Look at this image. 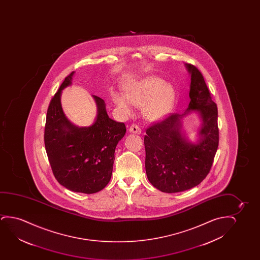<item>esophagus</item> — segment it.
<instances>
[{
	"label": "esophagus",
	"mask_w": 260,
	"mask_h": 260,
	"mask_svg": "<svg viewBox=\"0 0 260 260\" xmlns=\"http://www.w3.org/2000/svg\"><path fill=\"white\" fill-rule=\"evenodd\" d=\"M128 132H131V133H134V134H141V128L139 127V125L137 124H132L129 128H128Z\"/></svg>",
	"instance_id": "34e87169"
}]
</instances>
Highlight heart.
Returning <instances> with one entry per match:
<instances>
[{
    "label": "heart",
    "instance_id": "b5f03b06",
    "mask_svg": "<svg viewBox=\"0 0 260 260\" xmlns=\"http://www.w3.org/2000/svg\"><path fill=\"white\" fill-rule=\"evenodd\" d=\"M115 107L125 116L132 114V106L142 107L144 117L150 121H158L167 117L177 102V91L173 84L164 79L150 75L132 82L125 88L124 96L112 92Z\"/></svg>",
    "mask_w": 260,
    "mask_h": 260
}]
</instances>
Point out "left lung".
Segmentation results:
<instances>
[{
  "mask_svg": "<svg viewBox=\"0 0 260 260\" xmlns=\"http://www.w3.org/2000/svg\"><path fill=\"white\" fill-rule=\"evenodd\" d=\"M185 66L191 75L188 107L183 114H171L147 128L144 139L147 178L155 188L168 193L199 185L210 172L218 146L217 105L201 72L192 64ZM192 113L201 121L196 143L182 128V120Z\"/></svg>",
  "mask_w": 260,
  "mask_h": 260,
  "instance_id": "8db88e82",
  "label": "left lung"
}]
</instances>
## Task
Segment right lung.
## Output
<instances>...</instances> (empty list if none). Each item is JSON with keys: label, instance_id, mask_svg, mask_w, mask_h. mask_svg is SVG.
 Listing matches in <instances>:
<instances>
[{"label": "right lung", "instance_id": "obj_1", "mask_svg": "<svg viewBox=\"0 0 260 260\" xmlns=\"http://www.w3.org/2000/svg\"><path fill=\"white\" fill-rule=\"evenodd\" d=\"M72 72L62 82L47 111L44 144L55 178L73 192H100L110 181L114 151L124 137L123 122L112 120L106 103L94 96L96 116L92 124L79 127L66 116L61 106V93L72 85Z\"/></svg>", "mask_w": 260, "mask_h": 260}]
</instances>
